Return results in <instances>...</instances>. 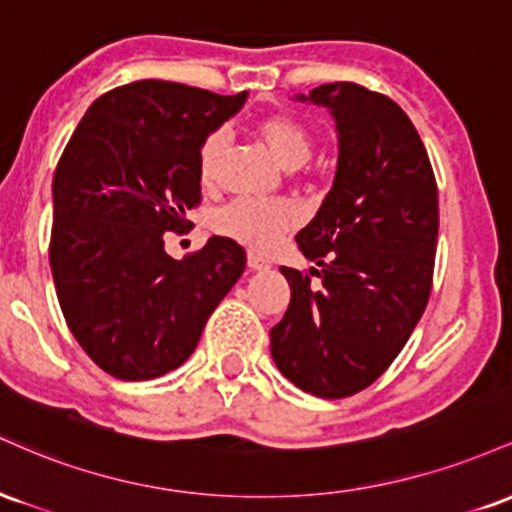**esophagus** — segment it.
Masks as SVG:
<instances>
[{
  "instance_id": "34e87169",
  "label": "esophagus",
  "mask_w": 512,
  "mask_h": 512,
  "mask_svg": "<svg viewBox=\"0 0 512 512\" xmlns=\"http://www.w3.org/2000/svg\"><path fill=\"white\" fill-rule=\"evenodd\" d=\"M248 267L255 269V272H262V269L272 267V262L267 257H262L260 252H248Z\"/></svg>"
}]
</instances>
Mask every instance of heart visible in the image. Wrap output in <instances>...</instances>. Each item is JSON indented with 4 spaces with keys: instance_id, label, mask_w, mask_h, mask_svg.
I'll list each match as a JSON object with an SVG mask.
<instances>
[{
    "instance_id": "heart-1",
    "label": "heart",
    "mask_w": 512,
    "mask_h": 512,
    "mask_svg": "<svg viewBox=\"0 0 512 512\" xmlns=\"http://www.w3.org/2000/svg\"><path fill=\"white\" fill-rule=\"evenodd\" d=\"M255 132L284 170L303 168L313 156V137L293 117H264L257 122ZM223 149H226V134L223 132H211L199 146L197 173L202 185H211L216 180ZM298 219H301V211L289 202L264 204L252 202V199H236L214 216V231L255 250H269L284 238V233H289L296 226Z\"/></svg>"
}]
</instances>
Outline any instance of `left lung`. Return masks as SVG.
<instances>
[{"label": "left lung", "instance_id": "obj_1", "mask_svg": "<svg viewBox=\"0 0 512 512\" xmlns=\"http://www.w3.org/2000/svg\"><path fill=\"white\" fill-rule=\"evenodd\" d=\"M332 115L337 170L315 219L296 236L310 276L281 267L291 303L272 327L276 368L322 399L380 378L424 315L438 243V187L402 108L339 81L291 98Z\"/></svg>", "mask_w": 512, "mask_h": 512}]
</instances>
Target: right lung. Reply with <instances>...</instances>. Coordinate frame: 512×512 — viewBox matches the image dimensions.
<instances>
[{
  "label": "right lung",
  "mask_w": 512,
  "mask_h": 512,
  "mask_svg": "<svg viewBox=\"0 0 512 512\" xmlns=\"http://www.w3.org/2000/svg\"><path fill=\"white\" fill-rule=\"evenodd\" d=\"M248 101L173 81H134L91 103L52 178L50 269L69 330L120 380L166 375L245 269L209 238L185 260L163 248L199 204V146Z\"/></svg>",
  "instance_id": "add662e5"
}]
</instances>
